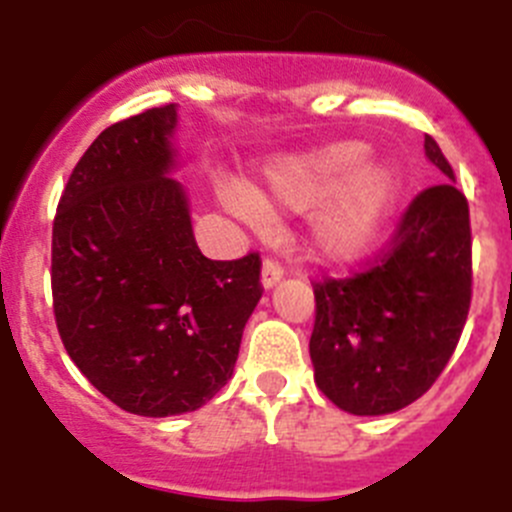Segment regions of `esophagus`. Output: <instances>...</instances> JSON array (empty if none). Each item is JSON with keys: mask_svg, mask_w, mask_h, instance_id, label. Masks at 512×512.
Returning a JSON list of instances; mask_svg holds the SVG:
<instances>
[{"mask_svg": "<svg viewBox=\"0 0 512 512\" xmlns=\"http://www.w3.org/2000/svg\"><path fill=\"white\" fill-rule=\"evenodd\" d=\"M282 277H284V266L274 259H264V269H261V284L269 289V287H274V284H277Z\"/></svg>", "mask_w": 512, "mask_h": 512, "instance_id": "esophagus-1", "label": "esophagus"}]
</instances>
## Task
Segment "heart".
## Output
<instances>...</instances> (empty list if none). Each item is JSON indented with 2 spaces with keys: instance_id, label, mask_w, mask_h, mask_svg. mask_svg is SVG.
I'll return each mask as SVG.
<instances>
[{
  "instance_id": "b5f03b06",
  "label": "heart",
  "mask_w": 512,
  "mask_h": 512,
  "mask_svg": "<svg viewBox=\"0 0 512 512\" xmlns=\"http://www.w3.org/2000/svg\"><path fill=\"white\" fill-rule=\"evenodd\" d=\"M372 148L361 140H341L302 156L279 161L269 171V202L295 212L325 207L315 225V241L328 259H354L374 241L400 194L390 166L369 164ZM230 207L248 223H264L266 207L256 194H235Z\"/></svg>"
}]
</instances>
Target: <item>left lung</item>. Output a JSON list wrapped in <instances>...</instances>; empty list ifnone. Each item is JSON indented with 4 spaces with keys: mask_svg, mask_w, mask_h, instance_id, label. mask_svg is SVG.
Returning a JSON list of instances; mask_svg holds the SVG:
<instances>
[{
    "mask_svg": "<svg viewBox=\"0 0 512 512\" xmlns=\"http://www.w3.org/2000/svg\"><path fill=\"white\" fill-rule=\"evenodd\" d=\"M425 156L449 182L423 189L364 269L312 282L315 382L354 415L405 408L449 364L472 305L469 202L436 140Z\"/></svg>",
    "mask_w": 512,
    "mask_h": 512,
    "instance_id": "8db88e82",
    "label": "left lung"
}]
</instances>
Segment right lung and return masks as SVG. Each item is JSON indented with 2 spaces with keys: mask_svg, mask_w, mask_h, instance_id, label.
I'll use <instances>...</instances> for the list:
<instances>
[{
  "mask_svg": "<svg viewBox=\"0 0 512 512\" xmlns=\"http://www.w3.org/2000/svg\"><path fill=\"white\" fill-rule=\"evenodd\" d=\"M176 104L97 135L53 217V315L66 354L117 408L189 413L223 390L261 300V256L212 261L174 182Z\"/></svg>",
  "mask_w": 512,
  "mask_h": 512,
  "instance_id": "right-lung-1",
  "label": "right lung"
}]
</instances>
